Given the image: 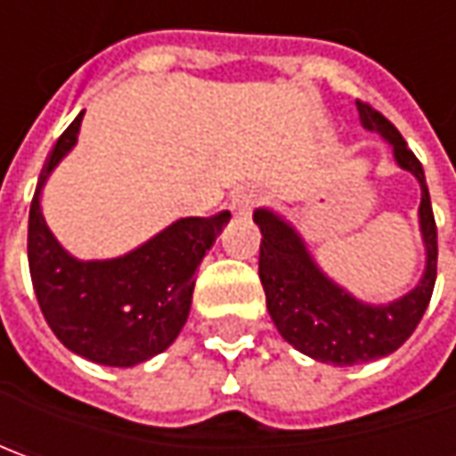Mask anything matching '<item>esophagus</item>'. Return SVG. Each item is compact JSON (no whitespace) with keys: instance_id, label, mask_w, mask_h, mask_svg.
Segmentation results:
<instances>
[{"instance_id":"1","label":"esophagus","mask_w":456,"mask_h":456,"mask_svg":"<svg viewBox=\"0 0 456 456\" xmlns=\"http://www.w3.org/2000/svg\"><path fill=\"white\" fill-rule=\"evenodd\" d=\"M258 205H261L258 190H238V192L231 195V210H233L236 216H251Z\"/></svg>"}]
</instances>
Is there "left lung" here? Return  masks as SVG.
<instances>
[{
  "instance_id": "1",
  "label": "left lung",
  "mask_w": 456,
  "mask_h": 456,
  "mask_svg": "<svg viewBox=\"0 0 456 456\" xmlns=\"http://www.w3.org/2000/svg\"><path fill=\"white\" fill-rule=\"evenodd\" d=\"M360 121L394 144L395 162L409 169L421 184V233L427 243V272L419 287L394 305L370 306L335 287L306 254L302 238L269 210H256L261 228L258 276L266 291V306L281 338L299 353L332 365H358L386 358L411 338L429 306L436 281V220L424 167L416 159L401 132L368 101H355Z\"/></svg>"
}]
</instances>
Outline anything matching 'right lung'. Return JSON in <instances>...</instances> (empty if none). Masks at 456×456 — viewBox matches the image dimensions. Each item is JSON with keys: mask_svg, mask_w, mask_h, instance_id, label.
<instances>
[{"mask_svg": "<svg viewBox=\"0 0 456 456\" xmlns=\"http://www.w3.org/2000/svg\"><path fill=\"white\" fill-rule=\"evenodd\" d=\"M80 111L45 162L29 205L27 261L35 297L55 338L76 355L132 368L167 350L192 305L195 269L231 213L183 218L114 261H76L58 246L40 213V190L78 139Z\"/></svg>", "mask_w": 456, "mask_h": 456, "instance_id": "obj_1", "label": "right lung"}]
</instances>
